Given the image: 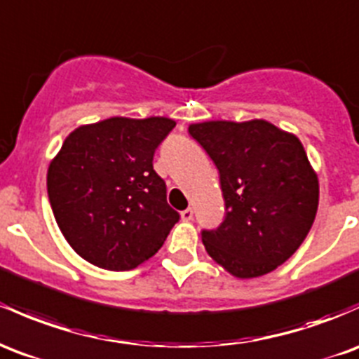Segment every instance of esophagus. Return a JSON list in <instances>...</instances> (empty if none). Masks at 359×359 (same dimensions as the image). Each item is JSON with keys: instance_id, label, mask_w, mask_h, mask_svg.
<instances>
[{"instance_id": "1", "label": "esophagus", "mask_w": 359, "mask_h": 359, "mask_svg": "<svg viewBox=\"0 0 359 359\" xmlns=\"http://www.w3.org/2000/svg\"><path fill=\"white\" fill-rule=\"evenodd\" d=\"M180 218H182L184 222H191V219L194 218V210H192V208H187V210L180 212Z\"/></svg>"}]
</instances>
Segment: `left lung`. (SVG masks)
I'll return each instance as SVG.
<instances>
[{"label":"left lung","mask_w":359,"mask_h":359,"mask_svg":"<svg viewBox=\"0 0 359 359\" xmlns=\"http://www.w3.org/2000/svg\"><path fill=\"white\" fill-rule=\"evenodd\" d=\"M219 172L224 218L203 230L206 252L237 278H257L288 261L312 228L318 180L294 135L267 121L189 126Z\"/></svg>","instance_id":"1"}]
</instances>
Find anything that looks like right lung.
Returning a JSON list of instances; mask_svg holds the SVG:
<instances>
[{
    "instance_id": "obj_1",
    "label": "right lung",
    "mask_w": 359,
    "mask_h": 359,
    "mask_svg": "<svg viewBox=\"0 0 359 359\" xmlns=\"http://www.w3.org/2000/svg\"><path fill=\"white\" fill-rule=\"evenodd\" d=\"M173 128L167 117H110L65 140L47 170V194L59 230L85 261L129 271L163 245L180 215L153 156Z\"/></svg>"
}]
</instances>
